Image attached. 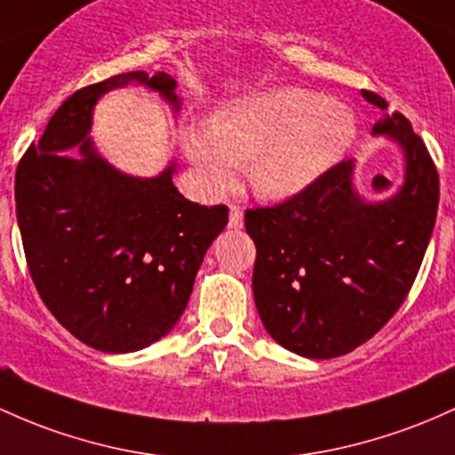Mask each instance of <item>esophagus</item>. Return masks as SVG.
<instances>
[{
	"label": "esophagus",
	"mask_w": 455,
	"mask_h": 455,
	"mask_svg": "<svg viewBox=\"0 0 455 455\" xmlns=\"http://www.w3.org/2000/svg\"><path fill=\"white\" fill-rule=\"evenodd\" d=\"M228 227L231 228L243 227V212L237 207V204H231V207H228Z\"/></svg>",
	"instance_id": "34e87169"
}]
</instances>
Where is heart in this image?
Masks as SVG:
<instances>
[{
  "label": "heart",
  "mask_w": 455,
  "mask_h": 455,
  "mask_svg": "<svg viewBox=\"0 0 455 455\" xmlns=\"http://www.w3.org/2000/svg\"><path fill=\"white\" fill-rule=\"evenodd\" d=\"M356 133L347 106L315 90L278 86L224 103L212 124H186L181 144L212 192L231 189L239 166L251 164L254 194L287 201L341 162Z\"/></svg>",
  "instance_id": "heart-1"
}]
</instances>
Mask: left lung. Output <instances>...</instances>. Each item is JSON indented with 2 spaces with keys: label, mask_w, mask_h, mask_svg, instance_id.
Returning a JSON list of instances; mask_svg holds the SVG:
<instances>
[{
  "label": "left lung",
  "mask_w": 455,
  "mask_h": 455,
  "mask_svg": "<svg viewBox=\"0 0 455 455\" xmlns=\"http://www.w3.org/2000/svg\"><path fill=\"white\" fill-rule=\"evenodd\" d=\"M363 97L388 108L376 92ZM371 133L403 153V183L391 196L365 201L354 188V159H346L304 192L243 216L257 246L259 317L300 356H343L369 341L406 300L430 243L438 172L426 144L399 112L384 114Z\"/></svg>",
  "instance_id": "1"
}]
</instances>
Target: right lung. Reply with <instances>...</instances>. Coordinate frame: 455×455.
I'll return each mask as SVG.
<instances>
[{
  "label": "right lung",
  "mask_w": 455,
  "mask_h": 455,
  "mask_svg": "<svg viewBox=\"0 0 455 455\" xmlns=\"http://www.w3.org/2000/svg\"><path fill=\"white\" fill-rule=\"evenodd\" d=\"M129 84L157 92L174 112L177 82L166 73L114 75L71 94L14 177L17 222L29 274L53 317L86 346L138 352L186 311L204 252L228 209L188 201L174 188V162L140 179L103 159L88 136L92 109ZM78 147L77 154H64Z\"/></svg>",
  "instance_id": "right-lung-1"
}]
</instances>
